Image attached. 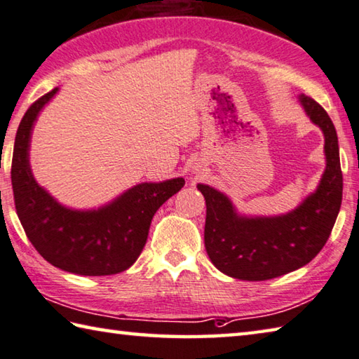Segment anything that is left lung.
<instances>
[{"label": "left lung", "mask_w": 359, "mask_h": 359, "mask_svg": "<svg viewBox=\"0 0 359 359\" xmlns=\"http://www.w3.org/2000/svg\"><path fill=\"white\" fill-rule=\"evenodd\" d=\"M306 115L325 135L326 168L320 184L298 208L282 216L238 215L227 196L198 184L206 202L205 248L212 265L230 278L268 280L304 266L328 241L342 203L337 134L328 113L301 94Z\"/></svg>", "instance_id": "8db88e82"}]
</instances>
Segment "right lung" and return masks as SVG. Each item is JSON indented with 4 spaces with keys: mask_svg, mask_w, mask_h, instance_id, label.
Wrapping results in <instances>:
<instances>
[{
    "mask_svg": "<svg viewBox=\"0 0 359 359\" xmlns=\"http://www.w3.org/2000/svg\"><path fill=\"white\" fill-rule=\"evenodd\" d=\"M56 91L37 99L18 126L11 168L17 216L31 244L53 266L80 276L118 274L134 265L156 211L181 191L184 180L137 184L97 210H71L56 202L36 183L28 157L36 118Z\"/></svg>",
    "mask_w": 359,
    "mask_h": 359,
    "instance_id": "add662e5",
    "label": "right lung"
}]
</instances>
